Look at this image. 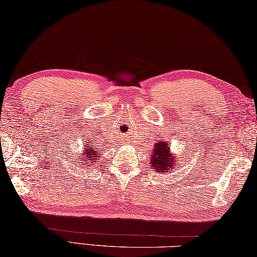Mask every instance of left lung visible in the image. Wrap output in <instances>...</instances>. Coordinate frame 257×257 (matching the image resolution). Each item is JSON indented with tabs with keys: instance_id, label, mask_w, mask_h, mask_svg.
Returning <instances> with one entry per match:
<instances>
[{
	"instance_id": "1",
	"label": "left lung",
	"mask_w": 257,
	"mask_h": 257,
	"mask_svg": "<svg viewBox=\"0 0 257 257\" xmlns=\"http://www.w3.org/2000/svg\"><path fill=\"white\" fill-rule=\"evenodd\" d=\"M155 146L156 148L150 157L152 169L158 172H168V170H170V167L178 165L170 154V145L166 144L165 141H160L155 144Z\"/></svg>"
}]
</instances>
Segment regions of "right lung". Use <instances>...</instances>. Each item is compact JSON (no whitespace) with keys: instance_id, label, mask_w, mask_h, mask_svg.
Instances as JSON below:
<instances>
[{"instance_id":"add662e5","label":"right lung","mask_w":257,"mask_h":257,"mask_svg":"<svg viewBox=\"0 0 257 257\" xmlns=\"http://www.w3.org/2000/svg\"><path fill=\"white\" fill-rule=\"evenodd\" d=\"M83 143H84L83 145L84 148L81 150V154L78 156L79 158L78 161H81L80 162L81 165L89 168L94 166L96 162H98L97 158L100 157V155L102 154V150H100L99 147L97 146L96 140L94 139H89L86 141L83 140ZM76 161H77V159H76Z\"/></svg>"}]
</instances>
